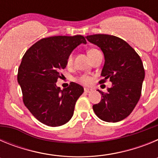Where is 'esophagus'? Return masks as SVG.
I'll list each match as a JSON object with an SVG mask.
<instances>
[{
  "instance_id": "1",
  "label": "esophagus",
  "mask_w": 158,
  "mask_h": 158,
  "mask_svg": "<svg viewBox=\"0 0 158 158\" xmlns=\"http://www.w3.org/2000/svg\"><path fill=\"white\" fill-rule=\"evenodd\" d=\"M93 92V89H88V88H85V93H90Z\"/></svg>"
}]
</instances>
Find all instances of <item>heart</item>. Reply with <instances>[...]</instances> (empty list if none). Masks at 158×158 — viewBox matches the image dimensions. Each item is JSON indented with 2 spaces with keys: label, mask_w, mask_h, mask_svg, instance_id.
I'll return each mask as SVG.
<instances>
[{
  "label": "heart",
  "mask_w": 158,
  "mask_h": 158,
  "mask_svg": "<svg viewBox=\"0 0 158 158\" xmlns=\"http://www.w3.org/2000/svg\"><path fill=\"white\" fill-rule=\"evenodd\" d=\"M97 51H98L96 50V49H90V50L88 51V54H89V58H91L93 54H94L96 52H97ZM72 63H73V54H69V56L67 57L66 64L68 66H69V65H71V64ZM78 81H79V82H81V84L85 85H91L92 82H93V78H92L90 76H88V75H82V76H81L80 77L78 78Z\"/></svg>",
  "instance_id": "1"
}]
</instances>
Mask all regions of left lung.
I'll use <instances>...</instances> for the list:
<instances>
[{"label": "left lung", "instance_id": "1", "mask_svg": "<svg viewBox=\"0 0 158 158\" xmlns=\"http://www.w3.org/2000/svg\"><path fill=\"white\" fill-rule=\"evenodd\" d=\"M86 39L104 53L105 62L101 72L104 79L100 84L107 79L112 83L107 93L98 90L102 99L93 106V111L105 122L123 120L132 112L140 99L145 78L142 60L126 41L116 36L97 34L87 35Z\"/></svg>", "mask_w": 158, "mask_h": 158}]
</instances>
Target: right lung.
<instances>
[{"instance_id":"1","label":"right lung","mask_w":158,"mask_h":158,"mask_svg":"<svg viewBox=\"0 0 158 158\" xmlns=\"http://www.w3.org/2000/svg\"><path fill=\"white\" fill-rule=\"evenodd\" d=\"M86 43L82 35L51 36L36 42L25 52L18 69L17 81L24 105L38 120L50 127H59L70 120L77 99L84 93L71 82L61 90L57 87L60 69L73 49Z\"/></svg>"}]
</instances>
